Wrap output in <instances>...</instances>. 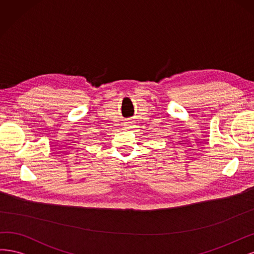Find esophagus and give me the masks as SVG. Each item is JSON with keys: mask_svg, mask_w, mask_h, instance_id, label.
<instances>
[{"mask_svg": "<svg viewBox=\"0 0 254 254\" xmlns=\"http://www.w3.org/2000/svg\"><path fill=\"white\" fill-rule=\"evenodd\" d=\"M126 127H127V128H132V127H133V121H130V120L127 121Z\"/></svg>", "mask_w": 254, "mask_h": 254, "instance_id": "34e87169", "label": "esophagus"}]
</instances>
